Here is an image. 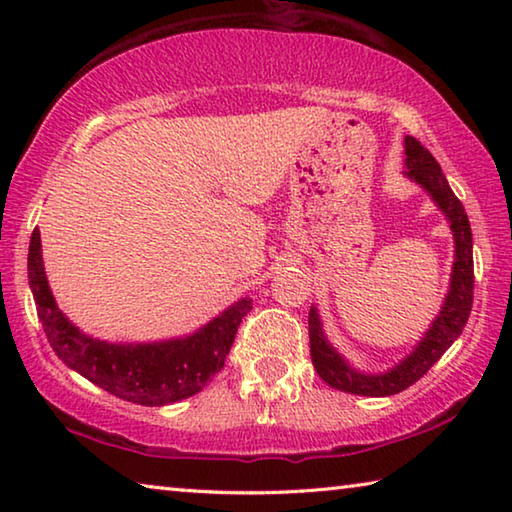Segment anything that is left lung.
<instances>
[{"label": "left lung", "mask_w": 512, "mask_h": 512, "mask_svg": "<svg viewBox=\"0 0 512 512\" xmlns=\"http://www.w3.org/2000/svg\"><path fill=\"white\" fill-rule=\"evenodd\" d=\"M404 176L411 183L420 185L431 196L440 212L445 214L454 237V264L449 275V289L440 307L438 316L431 320L427 332H424L418 345L395 363L386 372H361L343 357V354L327 341L323 320L316 305L309 309V348L311 361L325 384L336 391L366 395V397H386L402 393L404 388L415 384L420 377L427 375V370L447 352L470 318L472 311V293H474V259H472V230L467 219L463 203L454 196L447 178L436 158L415 140L404 137Z\"/></svg>", "instance_id": "obj_1"}]
</instances>
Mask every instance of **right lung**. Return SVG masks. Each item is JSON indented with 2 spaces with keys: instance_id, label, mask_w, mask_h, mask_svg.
Returning <instances> with one entry per match:
<instances>
[{
  "instance_id": "1",
  "label": "right lung",
  "mask_w": 512,
  "mask_h": 512,
  "mask_svg": "<svg viewBox=\"0 0 512 512\" xmlns=\"http://www.w3.org/2000/svg\"><path fill=\"white\" fill-rule=\"evenodd\" d=\"M27 266L38 318L58 359L103 391L133 404L164 406L201 393L223 368L241 318L253 309V300L241 298L187 336L153 343H110L81 332L58 309L42 262L38 228L31 235Z\"/></svg>"
}]
</instances>
